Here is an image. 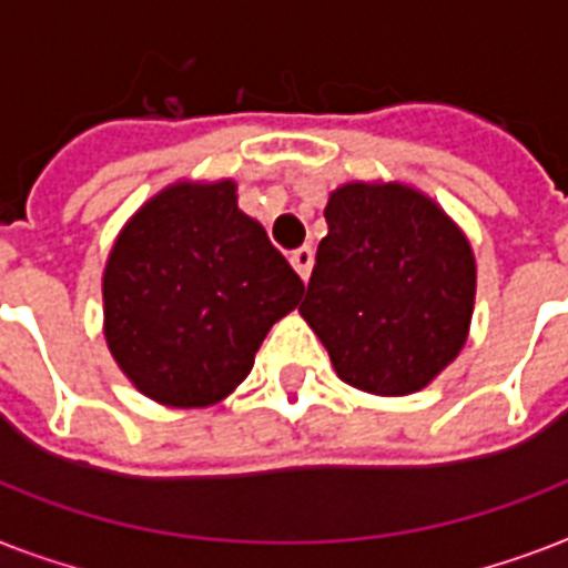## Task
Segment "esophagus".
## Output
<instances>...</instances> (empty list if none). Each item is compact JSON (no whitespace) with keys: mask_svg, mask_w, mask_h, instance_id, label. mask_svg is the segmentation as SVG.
Listing matches in <instances>:
<instances>
[{"mask_svg":"<svg viewBox=\"0 0 568 568\" xmlns=\"http://www.w3.org/2000/svg\"><path fill=\"white\" fill-rule=\"evenodd\" d=\"M288 258H292L294 271H297L303 283H306V280H310V274H312V262H315V253H312V247L292 250V256H288Z\"/></svg>","mask_w":568,"mask_h":568,"instance_id":"1","label":"esophagus"}]
</instances>
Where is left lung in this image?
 Here are the masks:
<instances>
[{
	"mask_svg": "<svg viewBox=\"0 0 568 568\" xmlns=\"http://www.w3.org/2000/svg\"><path fill=\"white\" fill-rule=\"evenodd\" d=\"M324 217L303 321L347 386L422 392L466 347L477 292L466 232L404 182H345Z\"/></svg>",
	"mask_w": 568,
	"mask_h": 568,
	"instance_id": "obj_1",
	"label": "left lung"
}]
</instances>
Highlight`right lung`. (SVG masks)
<instances>
[{"mask_svg":"<svg viewBox=\"0 0 568 568\" xmlns=\"http://www.w3.org/2000/svg\"><path fill=\"white\" fill-rule=\"evenodd\" d=\"M303 283L232 180H180L150 196L111 244L102 333L155 404L200 409L232 395Z\"/></svg>","mask_w":568,"mask_h":568,"instance_id":"1","label":"right lung"}]
</instances>
